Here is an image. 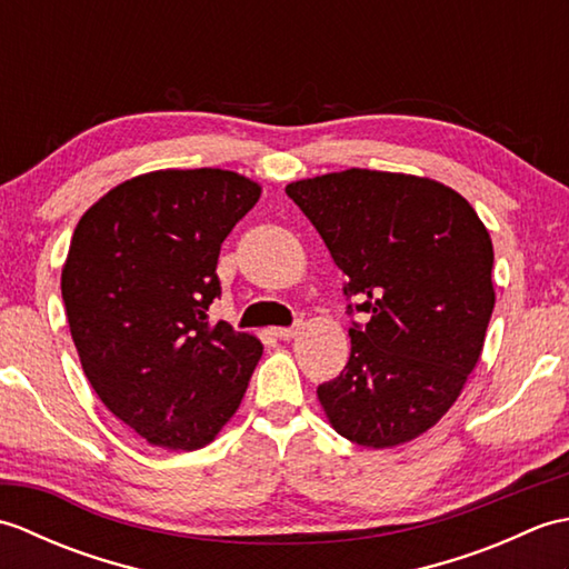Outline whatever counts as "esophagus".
I'll use <instances>...</instances> for the list:
<instances>
[{"label":"esophagus","mask_w":569,"mask_h":569,"mask_svg":"<svg viewBox=\"0 0 569 569\" xmlns=\"http://www.w3.org/2000/svg\"><path fill=\"white\" fill-rule=\"evenodd\" d=\"M300 330H303V322L298 320L296 325H291V328H276L273 335L278 337V340H293V337H296Z\"/></svg>","instance_id":"1"}]
</instances>
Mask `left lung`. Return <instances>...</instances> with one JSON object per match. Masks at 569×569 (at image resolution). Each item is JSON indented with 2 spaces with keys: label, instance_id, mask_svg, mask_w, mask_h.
Wrapping results in <instances>:
<instances>
[{
  "label": "left lung",
  "instance_id": "left-lung-1",
  "mask_svg": "<svg viewBox=\"0 0 569 569\" xmlns=\"http://www.w3.org/2000/svg\"><path fill=\"white\" fill-rule=\"evenodd\" d=\"M347 276L352 355L320 383L330 426L383 450L430 430L477 367L493 310V247L475 208L438 180L349 168L286 186Z\"/></svg>",
  "mask_w": 569,
  "mask_h": 569
}]
</instances>
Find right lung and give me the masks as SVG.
<instances>
[{"label":"right lung","mask_w":569,"mask_h":569,"mask_svg":"<svg viewBox=\"0 0 569 569\" xmlns=\"http://www.w3.org/2000/svg\"><path fill=\"white\" fill-rule=\"evenodd\" d=\"M261 196L222 168L124 180L80 217L60 273L84 377L100 401L166 450H200L237 413L263 347L224 320L217 257Z\"/></svg>","instance_id":"obj_1"}]
</instances>
